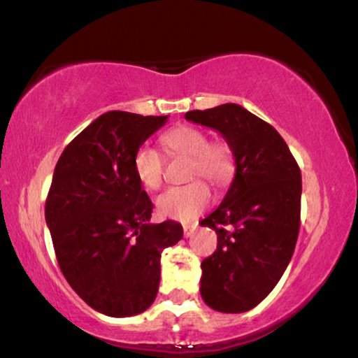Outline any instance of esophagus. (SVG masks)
<instances>
[{"label": "esophagus", "instance_id": "1", "mask_svg": "<svg viewBox=\"0 0 358 358\" xmlns=\"http://www.w3.org/2000/svg\"><path fill=\"white\" fill-rule=\"evenodd\" d=\"M196 229H197L196 224H185L184 225V236H185V238L192 236L194 231H196Z\"/></svg>", "mask_w": 358, "mask_h": 358}]
</instances>
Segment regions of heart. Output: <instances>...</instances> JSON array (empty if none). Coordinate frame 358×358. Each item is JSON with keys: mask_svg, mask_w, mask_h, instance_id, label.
<instances>
[{"mask_svg": "<svg viewBox=\"0 0 358 358\" xmlns=\"http://www.w3.org/2000/svg\"><path fill=\"white\" fill-rule=\"evenodd\" d=\"M162 146L171 156L189 157L187 178H206L215 187H227L235 178L236 161L230 143L208 141V134L196 127H176L162 134ZM133 173L143 187L155 190L162 184L164 159L155 148L143 145L133 155ZM212 202V190L202 179L171 187L156 199V210L164 219L192 222Z\"/></svg>", "mask_w": 358, "mask_h": 358, "instance_id": "b5f03b06", "label": "heart"}]
</instances>
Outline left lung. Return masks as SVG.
Wrapping results in <instances>:
<instances>
[{"label": "left lung", "instance_id": "left-lung-1", "mask_svg": "<svg viewBox=\"0 0 358 358\" xmlns=\"http://www.w3.org/2000/svg\"><path fill=\"white\" fill-rule=\"evenodd\" d=\"M185 120L217 129L235 152L229 192L199 222L217 231V250L201 264V294L219 313H245L270 294L294 253L301 169L281 134L243 106L192 110Z\"/></svg>", "mask_w": 358, "mask_h": 358}]
</instances>
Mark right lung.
Returning a JSON list of instances; mask_svg holds the SVG:
<instances>
[{
    "mask_svg": "<svg viewBox=\"0 0 358 358\" xmlns=\"http://www.w3.org/2000/svg\"><path fill=\"white\" fill-rule=\"evenodd\" d=\"M166 117L106 111L69 143L54 169L45 222L60 271L85 303L128 317L155 303L161 253L182 225L151 224L152 202L133 173V155Z\"/></svg>",
    "mask_w": 358,
    "mask_h": 358,
    "instance_id": "obj_1",
    "label": "right lung"
}]
</instances>
